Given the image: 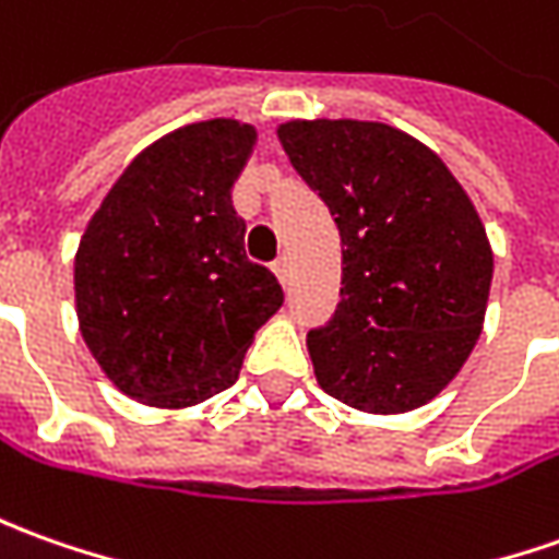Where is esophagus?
Instances as JSON below:
<instances>
[{
    "mask_svg": "<svg viewBox=\"0 0 559 559\" xmlns=\"http://www.w3.org/2000/svg\"><path fill=\"white\" fill-rule=\"evenodd\" d=\"M272 269H275V275H278L281 284L287 287V284H290V260H287V257H278Z\"/></svg>",
    "mask_w": 559,
    "mask_h": 559,
    "instance_id": "34e87169",
    "label": "esophagus"
}]
</instances>
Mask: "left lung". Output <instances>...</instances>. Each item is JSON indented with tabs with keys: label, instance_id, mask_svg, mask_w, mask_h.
<instances>
[{
	"label": "left lung",
	"instance_id": "obj_1",
	"mask_svg": "<svg viewBox=\"0 0 559 559\" xmlns=\"http://www.w3.org/2000/svg\"><path fill=\"white\" fill-rule=\"evenodd\" d=\"M281 146L343 241L340 306L309 330L318 385L367 413L428 404L468 360L492 250L435 152L379 121H287Z\"/></svg>",
	"mask_w": 559,
	"mask_h": 559
}]
</instances>
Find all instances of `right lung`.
Here are the masks:
<instances>
[{"label":"right lung","instance_id":"1","mask_svg":"<svg viewBox=\"0 0 559 559\" xmlns=\"http://www.w3.org/2000/svg\"><path fill=\"white\" fill-rule=\"evenodd\" d=\"M253 136L231 119L186 124L140 152L91 216L75 253L79 328L128 397L189 407L226 391L284 302L231 207Z\"/></svg>","mask_w":559,"mask_h":559}]
</instances>
